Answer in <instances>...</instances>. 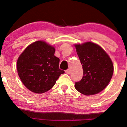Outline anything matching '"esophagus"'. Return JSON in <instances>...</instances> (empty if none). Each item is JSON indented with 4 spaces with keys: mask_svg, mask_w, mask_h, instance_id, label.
I'll list each match as a JSON object with an SVG mask.
<instances>
[{
    "mask_svg": "<svg viewBox=\"0 0 127 127\" xmlns=\"http://www.w3.org/2000/svg\"><path fill=\"white\" fill-rule=\"evenodd\" d=\"M65 73L66 74H70V69H67V70H65Z\"/></svg>",
    "mask_w": 127,
    "mask_h": 127,
    "instance_id": "34e87169",
    "label": "esophagus"
}]
</instances>
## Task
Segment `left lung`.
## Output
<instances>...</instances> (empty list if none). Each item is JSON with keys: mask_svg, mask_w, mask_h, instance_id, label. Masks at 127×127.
Wrapping results in <instances>:
<instances>
[{"mask_svg": "<svg viewBox=\"0 0 127 127\" xmlns=\"http://www.w3.org/2000/svg\"><path fill=\"white\" fill-rule=\"evenodd\" d=\"M83 66V76L75 88L86 95L96 94L106 87L113 73V64L108 54L93 42L75 44Z\"/></svg>", "mask_w": 127, "mask_h": 127, "instance_id": "1", "label": "left lung"}]
</instances>
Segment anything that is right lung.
<instances>
[{"instance_id": "add662e5", "label": "right lung", "mask_w": 127, "mask_h": 127, "mask_svg": "<svg viewBox=\"0 0 127 127\" xmlns=\"http://www.w3.org/2000/svg\"><path fill=\"white\" fill-rule=\"evenodd\" d=\"M55 49L44 41L29 45L18 57L17 69L24 86L33 93L42 94L51 89L64 70L59 69Z\"/></svg>"}]
</instances>
